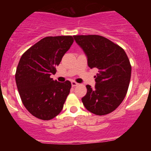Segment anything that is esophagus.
<instances>
[{"label":"esophagus","mask_w":151,"mask_h":151,"mask_svg":"<svg viewBox=\"0 0 151 151\" xmlns=\"http://www.w3.org/2000/svg\"><path fill=\"white\" fill-rule=\"evenodd\" d=\"M71 84H72V86H73V87H75V86H77V85H78V83L76 82H75V81H72Z\"/></svg>","instance_id":"esophagus-1"}]
</instances>
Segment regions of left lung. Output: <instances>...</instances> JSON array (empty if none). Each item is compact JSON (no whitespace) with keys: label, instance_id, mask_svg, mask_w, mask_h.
Returning <instances> with one entry per match:
<instances>
[{"label":"left lung","instance_id":"left-lung-1","mask_svg":"<svg viewBox=\"0 0 151 151\" xmlns=\"http://www.w3.org/2000/svg\"><path fill=\"white\" fill-rule=\"evenodd\" d=\"M73 38L87 57L88 66L98 69L94 88L86 85L87 94L82 98L84 106L95 115L111 113L124 100L130 82L132 67L125 50L101 35Z\"/></svg>","mask_w":151,"mask_h":151}]
</instances>
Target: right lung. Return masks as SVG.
I'll list each match as a JSON object with an SVG mask.
<instances>
[{
  "label": "right lung",
  "instance_id": "right-lung-1",
  "mask_svg": "<svg viewBox=\"0 0 151 151\" xmlns=\"http://www.w3.org/2000/svg\"><path fill=\"white\" fill-rule=\"evenodd\" d=\"M73 43L70 35L49 36L28 49L21 57L15 78L21 100L34 116L50 120L61 112L71 82L50 78Z\"/></svg>",
  "mask_w": 151,
  "mask_h": 151
}]
</instances>
